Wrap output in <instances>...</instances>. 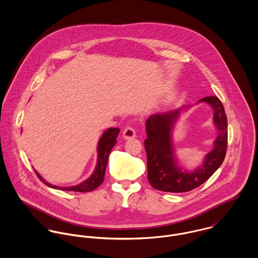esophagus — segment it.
<instances>
[{
  "label": "esophagus",
  "instance_id": "34e87169",
  "mask_svg": "<svg viewBox=\"0 0 258 258\" xmlns=\"http://www.w3.org/2000/svg\"><path fill=\"white\" fill-rule=\"evenodd\" d=\"M123 137L124 139L126 140H129V139H132V138H135L136 137V131L134 128L132 127H126L123 131Z\"/></svg>",
  "mask_w": 258,
  "mask_h": 258
}]
</instances>
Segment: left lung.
I'll use <instances>...</instances> for the list:
<instances>
[{"label":"left lung","instance_id":"obj_1","mask_svg":"<svg viewBox=\"0 0 258 258\" xmlns=\"http://www.w3.org/2000/svg\"><path fill=\"white\" fill-rule=\"evenodd\" d=\"M214 108V122L219 130L214 149L207 154L203 164L192 172L182 171L177 165L172 144V129L181 109L151 115L146 121L148 181L159 190L185 192L209 180L220 168L227 147V119L223 105L217 96L202 98Z\"/></svg>","mask_w":258,"mask_h":258}]
</instances>
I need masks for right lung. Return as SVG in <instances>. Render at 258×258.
Segmentation results:
<instances>
[{"instance_id": "right-lung-1", "label": "right lung", "mask_w": 258, "mask_h": 258, "mask_svg": "<svg viewBox=\"0 0 258 258\" xmlns=\"http://www.w3.org/2000/svg\"><path fill=\"white\" fill-rule=\"evenodd\" d=\"M120 132L119 128H109L107 129L102 137L99 140L98 146H97V151H98V158H97V164H96V168L93 172V174L90 176L89 179H87L86 181H84L81 184H77L75 186H70V187H60V186H56V185H52V184L45 182L41 176H39V174L36 172L38 179L43 183L46 184L49 187H53V188H60L63 190H70V191H79V192H86V191H92L93 189H95L97 186H99L100 184L103 183L104 181V175H105V171H106V166H107V162H108V157L110 155L111 150L112 148L115 146L116 144V140H117V136Z\"/></svg>"}]
</instances>
